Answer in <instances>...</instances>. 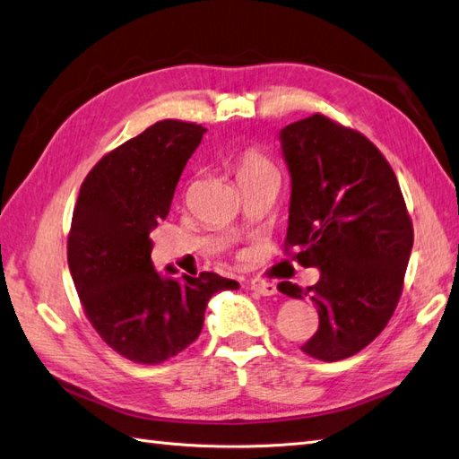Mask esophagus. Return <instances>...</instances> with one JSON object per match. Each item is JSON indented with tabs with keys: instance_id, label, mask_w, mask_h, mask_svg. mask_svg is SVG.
Instances as JSON below:
<instances>
[{
	"instance_id": "obj_1",
	"label": "esophagus",
	"mask_w": 459,
	"mask_h": 459,
	"mask_svg": "<svg viewBox=\"0 0 459 459\" xmlns=\"http://www.w3.org/2000/svg\"><path fill=\"white\" fill-rule=\"evenodd\" d=\"M251 290L261 296H274L276 294V286L273 282H264V281H253Z\"/></svg>"
}]
</instances>
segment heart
Returning <instances> with one entry per match:
<instances>
[{
  "instance_id": "b5f03b06",
  "label": "heart",
  "mask_w": 459,
  "mask_h": 459,
  "mask_svg": "<svg viewBox=\"0 0 459 459\" xmlns=\"http://www.w3.org/2000/svg\"><path fill=\"white\" fill-rule=\"evenodd\" d=\"M266 169H273V165L268 163L263 155L255 153V152H247L241 158V163H239V178L247 177V175H253V173H259V171H266Z\"/></svg>"
}]
</instances>
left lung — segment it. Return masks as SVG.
I'll return each instance as SVG.
<instances>
[{
	"mask_svg": "<svg viewBox=\"0 0 459 459\" xmlns=\"http://www.w3.org/2000/svg\"><path fill=\"white\" fill-rule=\"evenodd\" d=\"M290 173L286 243L317 284L281 282L290 298L309 296L317 333L301 351L337 362L384 331L403 290L412 223L397 177L360 132L314 115L278 134Z\"/></svg>",
	"mask_w": 459,
	"mask_h": 459,
	"instance_id": "8db88e82",
	"label": "left lung"
}]
</instances>
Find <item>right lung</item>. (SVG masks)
Wrapping results in <instances>:
<instances>
[{"mask_svg":"<svg viewBox=\"0 0 459 459\" xmlns=\"http://www.w3.org/2000/svg\"><path fill=\"white\" fill-rule=\"evenodd\" d=\"M206 128L161 120L100 160L80 188L68 264L85 316L110 349L160 364L203 331L208 299L239 284L216 273L181 278L152 263L150 233L169 214L175 186Z\"/></svg>","mask_w":459,"mask_h":459,"instance_id":"right-lung-1","label":"right lung"}]
</instances>
